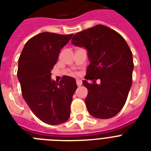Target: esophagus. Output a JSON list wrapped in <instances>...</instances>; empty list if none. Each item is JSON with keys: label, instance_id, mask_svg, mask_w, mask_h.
<instances>
[{"label": "esophagus", "instance_id": "1", "mask_svg": "<svg viewBox=\"0 0 151 151\" xmlns=\"http://www.w3.org/2000/svg\"><path fill=\"white\" fill-rule=\"evenodd\" d=\"M76 84L78 86H82V84H83V83H82V80H80V79H76Z\"/></svg>", "mask_w": 151, "mask_h": 151}]
</instances>
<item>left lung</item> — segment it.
<instances>
[{"instance_id": "8db88e82", "label": "left lung", "mask_w": 151, "mask_h": 151, "mask_svg": "<svg viewBox=\"0 0 151 151\" xmlns=\"http://www.w3.org/2000/svg\"><path fill=\"white\" fill-rule=\"evenodd\" d=\"M72 43L86 48L90 62L85 78L93 83L83 81L88 89L85 102L89 114L98 119L113 117L123 107L131 88L134 61L127 43L119 33L102 24L76 34Z\"/></svg>"}]
</instances>
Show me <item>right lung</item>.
Masks as SVG:
<instances>
[{"label": "right lung", "instance_id": "obj_1", "mask_svg": "<svg viewBox=\"0 0 151 151\" xmlns=\"http://www.w3.org/2000/svg\"><path fill=\"white\" fill-rule=\"evenodd\" d=\"M73 35L43 32L29 39L18 59L17 78L22 96L35 115L49 125H58L70 116L76 79L63 76L59 83L52 79V68L60 50Z\"/></svg>", "mask_w": 151, "mask_h": 151}]
</instances>
